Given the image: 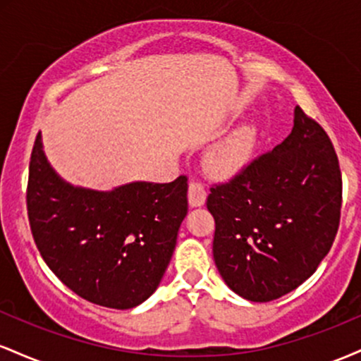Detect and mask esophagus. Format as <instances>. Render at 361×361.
<instances>
[{
	"instance_id": "esophagus-1",
	"label": "esophagus",
	"mask_w": 361,
	"mask_h": 361,
	"mask_svg": "<svg viewBox=\"0 0 361 361\" xmlns=\"http://www.w3.org/2000/svg\"><path fill=\"white\" fill-rule=\"evenodd\" d=\"M207 192L204 185L198 183V181H190L188 186V204L190 207H202L205 204Z\"/></svg>"
}]
</instances>
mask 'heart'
Instances as JSON below:
<instances>
[{
  "label": "heart",
  "mask_w": 361,
  "mask_h": 361,
  "mask_svg": "<svg viewBox=\"0 0 361 361\" xmlns=\"http://www.w3.org/2000/svg\"><path fill=\"white\" fill-rule=\"evenodd\" d=\"M258 130L255 126H243L219 140L207 154V169L217 178L238 175L250 163L255 152Z\"/></svg>",
  "instance_id": "heart-1"
}]
</instances>
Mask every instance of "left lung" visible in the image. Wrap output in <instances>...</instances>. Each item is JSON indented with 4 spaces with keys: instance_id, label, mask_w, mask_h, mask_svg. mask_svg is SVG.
<instances>
[{
    "instance_id": "left-lung-1",
    "label": "left lung",
    "mask_w": 361,
    "mask_h": 361,
    "mask_svg": "<svg viewBox=\"0 0 361 361\" xmlns=\"http://www.w3.org/2000/svg\"><path fill=\"white\" fill-rule=\"evenodd\" d=\"M207 209L227 287L251 302L292 292L317 270L339 226L341 171L324 128L295 106L288 137L210 188Z\"/></svg>"
}]
</instances>
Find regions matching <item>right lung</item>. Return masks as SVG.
I'll return each instance as SVG.
<instances>
[{"label":"right lung","instance_id":"obj_1","mask_svg":"<svg viewBox=\"0 0 361 361\" xmlns=\"http://www.w3.org/2000/svg\"><path fill=\"white\" fill-rule=\"evenodd\" d=\"M186 176L132 181L114 190L74 186L57 175L37 135L27 209L35 244L68 288L93 304L132 309L166 271L188 212Z\"/></svg>","mask_w":361,"mask_h":361}]
</instances>
